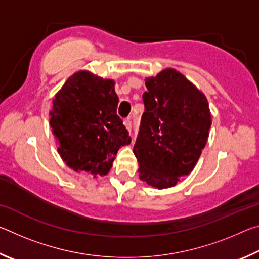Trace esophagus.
Here are the masks:
<instances>
[{
  "instance_id": "1",
  "label": "esophagus",
  "mask_w": 259,
  "mask_h": 259,
  "mask_svg": "<svg viewBox=\"0 0 259 259\" xmlns=\"http://www.w3.org/2000/svg\"><path fill=\"white\" fill-rule=\"evenodd\" d=\"M123 123L125 125V128L128 129L129 131H131V128H133V123H131V120L130 119H125Z\"/></svg>"
}]
</instances>
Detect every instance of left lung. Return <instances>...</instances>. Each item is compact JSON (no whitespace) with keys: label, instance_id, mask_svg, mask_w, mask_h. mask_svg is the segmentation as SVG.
<instances>
[{"label":"left lung","instance_id":"left-lung-1","mask_svg":"<svg viewBox=\"0 0 259 259\" xmlns=\"http://www.w3.org/2000/svg\"><path fill=\"white\" fill-rule=\"evenodd\" d=\"M145 84V112L134 153L139 178L162 190L194 169L207 144L211 115L205 96L176 69H163Z\"/></svg>","mask_w":259,"mask_h":259}]
</instances>
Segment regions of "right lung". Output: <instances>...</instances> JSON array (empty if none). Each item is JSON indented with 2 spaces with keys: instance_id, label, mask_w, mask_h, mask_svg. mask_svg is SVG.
<instances>
[{
  "instance_id": "add662e5",
  "label": "right lung",
  "mask_w": 259,
  "mask_h": 259,
  "mask_svg": "<svg viewBox=\"0 0 259 259\" xmlns=\"http://www.w3.org/2000/svg\"><path fill=\"white\" fill-rule=\"evenodd\" d=\"M113 80L81 71L73 74L52 100L50 126L58 152L77 172L106 175L119 148L131 143L117 115Z\"/></svg>"
}]
</instances>
